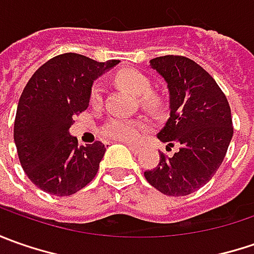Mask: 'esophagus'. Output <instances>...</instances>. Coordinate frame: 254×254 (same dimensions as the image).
I'll return each mask as SVG.
<instances>
[{"instance_id":"34e87169","label":"esophagus","mask_w":254,"mask_h":254,"mask_svg":"<svg viewBox=\"0 0 254 254\" xmlns=\"http://www.w3.org/2000/svg\"><path fill=\"white\" fill-rule=\"evenodd\" d=\"M128 148H130L134 154H140V152L142 151L141 145H135V144H128Z\"/></svg>"}]
</instances>
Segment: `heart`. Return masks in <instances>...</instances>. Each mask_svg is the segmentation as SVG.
Segmentation results:
<instances>
[{
  "mask_svg": "<svg viewBox=\"0 0 254 254\" xmlns=\"http://www.w3.org/2000/svg\"><path fill=\"white\" fill-rule=\"evenodd\" d=\"M117 83L127 89L134 96H140L141 103L147 109L157 107V97L151 93L150 79L137 70H123L116 77ZM103 102L102 83H94L90 90V104L93 107H99ZM145 130V124L137 119L127 117H112L102 127V134L106 138H112L116 141L132 142L140 138Z\"/></svg>",
  "mask_w": 254,
  "mask_h": 254,
  "instance_id": "b5f03b06",
  "label": "heart"
}]
</instances>
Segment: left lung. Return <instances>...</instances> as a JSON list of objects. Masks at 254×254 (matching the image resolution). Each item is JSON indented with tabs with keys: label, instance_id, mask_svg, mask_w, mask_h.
Wrapping results in <instances>:
<instances>
[{
	"label": "left lung",
	"instance_id": "obj_1",
	"mask_svg": "<svg viewBox=\"0 0 254 254\" xmlns=\"http://www.w3.org/2000/svg\"><path fill=\"white\" fill-rule=\"evenodd\" d=\"M150 66L170 92V117L157 137L180 150L172 157L161 152L144 177L164 195L185 196L209 182L226 155L233 135L229 103L215 79L185 56H160Z\"/></svg>",
	"mask_w": 254,
	"mask_h": 254
}]
</instances>
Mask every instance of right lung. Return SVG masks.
Segmentation results:
<instances>
[{
	"label": "right lung",
	"instance_id": "obj_1",
	"mask_svg": "<svg viewBox=\"0 0 254 254\" xmlns=\"http://www.w3.org/2000/svg\"><path fill=\"white\" fill-rule=\"evenodd\" d=\"M117 64L79 54L58 55L26 83L15 116L14 141L25 174L38 188L67 196L96 177L104 144L79 147L69 128L73 116L87 109L93 82Z\"/></svg>",
	"mask_w": 254,
	"mask_h": 254
}]
</instances>
